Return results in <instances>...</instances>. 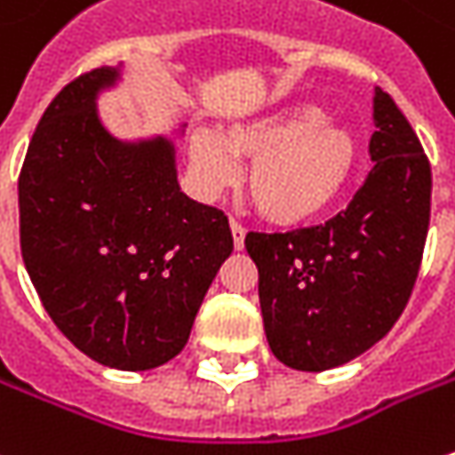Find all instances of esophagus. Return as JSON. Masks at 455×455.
Wrapping results in <instances>:
<instances>
[{"instance_id": "esophagus-1", "label": "esophagus", "mask_w": 455, "mask_h": 455, "mask_svg": "<svg viewBox=\"0 0 455 455\" xmlns=\"http://www.w3.org/2000/svg\"><path fill=\"white\" fill-rule=\"evenodd\" d=\"M231 236H234V249L239 251V249H244V236H247V231L242 224H236V221H231Z\"/></svg>"}]
</instances>
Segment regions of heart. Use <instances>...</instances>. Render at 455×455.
I'll return each mask as SVG.
<instances>
[{
  "label": "heart",
  "instance_id": "b5f03b06",
  "mask_svg": "<svg viewBox=\"0 0 455 455\" xmlns=\"http://www.w3.org/2000/svg\"><path fill=\"white\" fill-rule=\"evenodd\" d=\"M190 168L208 193L234 183L236 163L247 170L249 201L275 227H303L339 201L356 160V134L310 104L269 111L219 134L188 137Z\"/></svg>",
  "mask_w": 455,
  "mask_h": 455
}]
</instances>
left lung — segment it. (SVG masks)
Masks as SVG:
<instances>
[{
	"label": "left lung",
	"mask_w": 455,
	"mask_h": 455,
	"mask_svg": "<svg viewBox=\"0 0 455 455\" xmlns=\"http://www.w3.org/2000/svg\"><path fill=\"white\" fill-rule=\"evenodd\" d=\"M374 168L326 227L247 234L272 354L298 371L341 366L403 315L430 221V165L392 96L374 89Z\"/></svg>",
	"instance_id": "left-lung-1"
}]
</instances>
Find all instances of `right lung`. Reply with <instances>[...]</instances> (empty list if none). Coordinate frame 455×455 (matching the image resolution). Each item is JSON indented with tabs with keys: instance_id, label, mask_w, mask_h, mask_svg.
<instances>
[{
	"instance_id": "add662e5",
	"label": "right lung",
	"mask_w": 455,
	"mask_h": 455,
	"mask_svg": "<svg viewBox=\"0 0 455 455\" xmlns=\"http://www.w3.org/2000/svg\"><path fill=\"white\" fill-rule=\"evenodd\" d=\"M122 70L84 73L50 101L20 172V244L70 344L145 371L188 344L234 239L219 208L180 190L172 140H119L104 127L99 96Z\"/></svg>"
}]
</instances>
